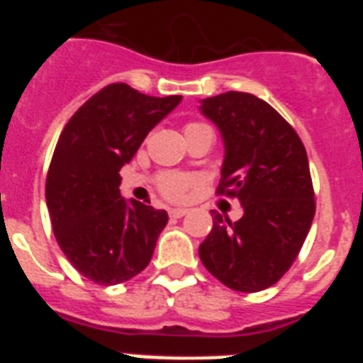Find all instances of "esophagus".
I'll use <instances>...</instances> for the list:
<instances>
[{
    "mask_svg": "<svg viewBox=\"0 0 363 363\" xmlns=\"http://www.w3.org/2000/svg\"><path fill=\"white\" fill-rule=\"evenodd\" d=\"M187 213H189L187 209H171V211H169V216H171V218H182V216H185Z\"/></svg>",
    "mask_w": 363,
    "mask_h": 363,
    "instance_id": "obj_1",
    "label": "esophagus"
}]
</instances>
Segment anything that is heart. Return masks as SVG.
Returning a JSON list of instances; mask_svg holds the SVG:
<instances>
[{
    "instance_id": "1",
    "label": "heart",
    "mask_w": 363,
    "mask_h": 363,
    "mask_svg": "<svg viewBox=\"0 0 363 363\" xmlns=\"http://www.w3.org/2000/svg\"><path fill=\"white\" fill-rule=\"evenodd\" d=\"M192 127H203L201 123H189L185 129H192ZM194 179L191 176L178 174V172H167L160 179V191L165 194L169 200H182L185 198L189 189L192 187Z\"/></svg>"
}]
</instances>
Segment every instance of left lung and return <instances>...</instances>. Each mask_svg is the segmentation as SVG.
<instances>
[{
	"mask_svg": "<svg viewBox=\"0 0 363 363\" xmlns=\"http://www.w3.org/2000/svg\"><path fill=\"white\" fill-rule=\"evenodd\" d=\"M200 111L225 145L218 194L238 198L243 216L213 211L200 259L214 278L240 293H258L289 271L314 218L306 147L267 101L230 91L201 99Z\"/></svg>",
	"mask_w": 363,
	"mask_h": 363,
	"instance_id": "obj_1",
	"label": "left lung"
}]
</instances>
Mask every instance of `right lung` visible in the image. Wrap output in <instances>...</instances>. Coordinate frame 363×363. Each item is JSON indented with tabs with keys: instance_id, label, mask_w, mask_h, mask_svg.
Instances as JSON below:
<instances>
[{
	"instance_id": "right-lung-1",
	"label": "right lung",
	"mask_w": 363,
	"mask_h": 363,
	"mask_svg": "<svg viewBox=\"0 0 363 363\" xmlns=\"http://www.w3.org/2000/svg\"><path fill=\"white\" fill-rule=\"evenodd\" d=\"M182 96H147L112 83L74 112L60 134L45 198L57 245L99 285L130 280L149 265L165 211L120 194V169Z\"/></svg>"
}]
</instances>
